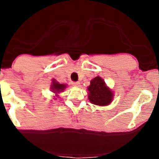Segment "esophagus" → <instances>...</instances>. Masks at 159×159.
I'll return each instance as SVG.
<instances>
[{
    "instance_id": "34e87169",
    "label": "esophagus",
    "mask_w": 159,
    "mask_h": 159,
    "mask_svg": "<svg viewBox=\"0 0 159 159\" xmlns=\"http://www.w3.org/2000/svg\"><path fill=\"white\" fill-rule=\"evenodd\" d=\"M71 84H72L73 86L78 87L80 85V82H71Z\"/></svg>"
}]
</instances>
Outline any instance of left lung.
I'll return each mask as SVG.
<instances>
[{"instance_id":"obj_1","label":"left lung","mask_w":159,"mask_h":159,"mask_svg":"<svg viewBox=\"0 0 159 159\" xmlns=\"http://www.w3.org/2000/svg\"><path fill=\"white\" fill-rule=\"evenodd\" d=\"M88 90L89 92L90 102L94 104L106 106L111 102L113 94L100 77L97 76L93 79Z\"/></svg>"}]
</instances>
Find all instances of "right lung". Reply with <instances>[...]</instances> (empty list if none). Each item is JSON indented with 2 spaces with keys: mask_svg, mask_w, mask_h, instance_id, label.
I'll return each mask as SVG.
<instances>
[{
  "mask_svg": "<svg viewBox=\"0 0 159 159\" xmlns=\"http://www.w3.org/2000/svg\"><path fill=\"white\" fill-rule=\"evenodd\" d=\"M66 88V85L64 84H60L57 83L56 80L52 81V89L54 92H60L61 91H64V88Z\"/></svg>",
  "mask_w": 159,
  "mask_h": 159,
  "instance_id": "right-lung-1",
  "label": "right lung"
}]
</instances>
